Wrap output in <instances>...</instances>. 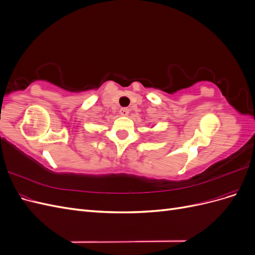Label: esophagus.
I'll list each match as a JSON object with an SVG mask.
<instances>
[{"label": "esophagus", "mask_w": 255, "mask_h": 255, "mask_svg": "<svg viewBox=\"0 0 255 255\" xmlns=\"http://www.w3.org/2000/svg\"><path fill=\"white\" fill-rule=\"evenodd\" d=\"M119 113H120L121 116H128V113H129V111H128V109H126V107H125V109H121Z\"/></svg>", "instance_id": "obj_1"}]
</instances>
